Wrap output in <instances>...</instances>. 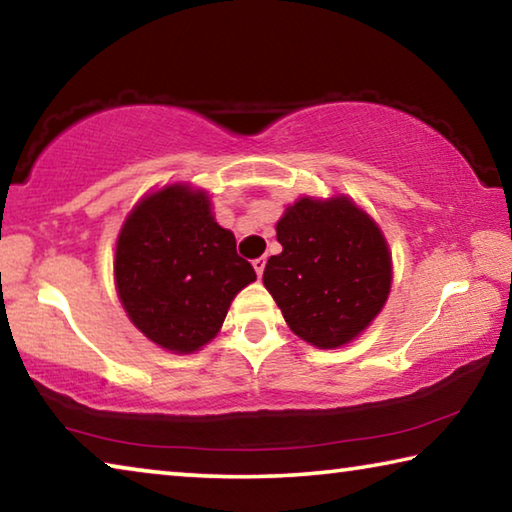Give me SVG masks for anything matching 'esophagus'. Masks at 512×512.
Listing matches in <instances>:
<instances>
[{"label":"esophagus","instance_id":"obj_1","mask_svg":"<svg viewBox=\"0 0 512 512\" xmlns=\"http://www.w3.org/2000/svg\"><path fill=\"white\" fill-rule=\"evenodd\" d=\"M253 266H255V273L262 277V273H264V266H266V257H257V259H253Z\"/></svg>","mask_w":512,"mask_h":512}]
</instances>
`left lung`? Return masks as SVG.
Segmentation results:
<instances>
[{
  "instance_id": "obj_1",
  "label": "left lung",
  "mask_w": 512,
  "mask_h": 512,
  "mask_svg": "<svg viewBox=\"0 0 512 512\" xmlns=\"http://www.w3.org/2000/svg\"><path fill=\"white\" fill-rule=\"evenodd\" d=\"M282 253L264 268V287L287 325L316 348L359 336L391 291V253L370 216L345 196L300 198L277 221Z\"/></svg>"
}]
</instances>
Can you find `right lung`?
<instances>
[{
    "mask_svg": "<svg viewBox=\"0 0 512 512\" xmlns=\"http://www.w3.org/2000/svg\"><path fill=\"white\" fill-rule=\"evenodd\" d=\"M257 280L203 192L146 196L117 239L115 282L128 318L160 348L194 352L219 332L232 298Z\"/></svg>",
    "mask_w": 512,
    "mask_h": 512,
    "instance_id": "add662e5",
    "label": "right lung"
}]
</instances>
